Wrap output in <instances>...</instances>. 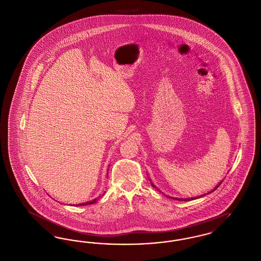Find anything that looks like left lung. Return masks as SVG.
<instances>
[{"instance_id": "1", "label": "left lung", "mask_w": 261, "mask_h": 261, "mask_svg": "<svg viewBox=\"0 0 261 261\" xmlns=\"http://www.w3.org/2000/svg\"><path fill=\"white\" fill-rule=\"evenodd\" d=\"M151 185H152V187H154V186H153V184H151ZM219 185H220V184H218V186L215 187V188H214V190H216V189H217V188H218V187H219ZM214 190H213V191H214ZM213 191H212V192H213ZM178 199V200H191V199H194V198H193V199Z\"/></svg>"}]
</instances>
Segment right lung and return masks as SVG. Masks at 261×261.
I'll list each match as a JSON object with an SVG mask.
<instances>
[{
	"mask_svg": "<svg viewBox=\"0 0 261 261\" xmlns=\"http://www.w3.org/2000/svg\"><path fill=\"white\" fill-rule=\"evenodd\" d=\"M97 200H98V199H93V200H91V201L85 202V203H79V204H76V205H77V206H81V205H88V204H93V203H95Z\"/></svg>",
	"mask_w": 261,
	"mask_h": 261,
	"instance_id": "1",
	"label": "right lung"
}]
</instances>
